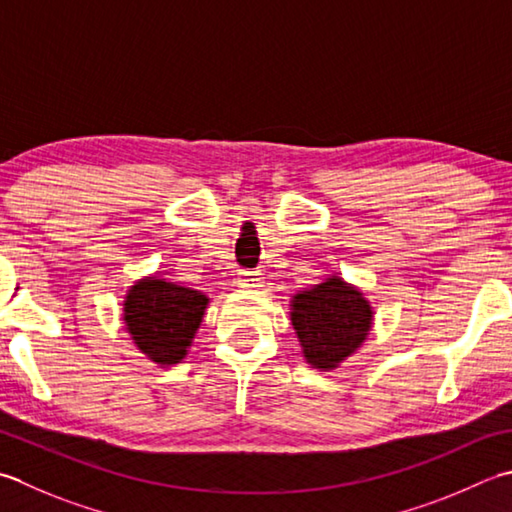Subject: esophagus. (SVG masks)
Listing matches in <instances>:
<instances>
[{"label":"esophagus","instance_id":"esophagus-1","mask_svg":"<svg viewBox=\"0 0 512 512\" xmlns=\"http://www.w3.org/2000/svg\"><path fill=\"white\" fill-rule=\"evenodd\" d=\"M237 282H239V286H246V288H259L264 284L262 273H259V270H239Z\"/></svg>","mask_w":512,"mask_h":512}]
</instances>
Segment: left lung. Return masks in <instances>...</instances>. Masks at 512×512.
<instances>
[{
	"instance_id": "1",
	"label": "left lung",
	"mask_w": 512,
	"mask_h": 512,
	"mask_svg": "<svg viewBox=\"0 0 512 512\" xmlns=\"http://www.w3.org/2000/svg\"><path fill=\"white\" fill-rule=\"evenodd\" d=\"M290 315L308 364L324 370L362 346L373 319L364 295L339 277L299 293Z\"/></svg>"
}]
</instances>
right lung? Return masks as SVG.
<instances>
[{
  "instance_id": "obj_1",
  "label": "right lung",
  "mask_w": 512,
  "mask_h": 512,
  "mask_svg": "<svg viewBox=\"0 0 512 512\" xmlns=\"http://www.w3.org/2000/svg\"><path fill=\"white\" fill-rule=\"evenodd\" d=\"M206 304L199 290L150 277L130 288L124 319L139 350L153 362L170 366L184 359Z\"/></svg>"
}]
</instances>
